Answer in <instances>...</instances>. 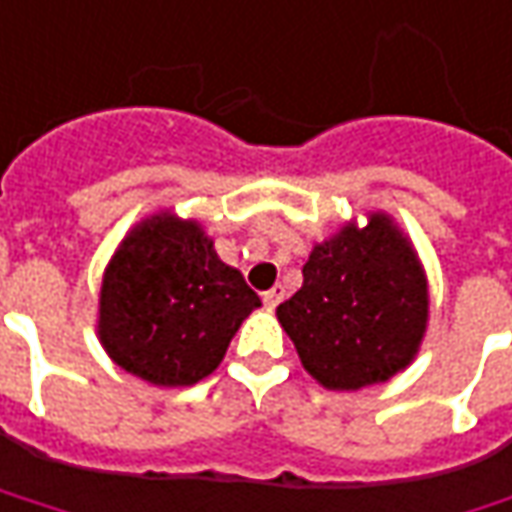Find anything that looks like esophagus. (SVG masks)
<instances>
[{
  "instance_id": "obj_1",
  "label": "esophagus",
  "mask_w": 512,
  "mask_h": 512,
  "mask_svg": "<svg viewBox=\"0 0 512 512\" xmlns=\"http://www.w3.org/2000/svg\"><path fill=\"white\" fill-rule=\"evenodd\" d=\"M283 297H286V289H283V286H274V289H269L263 294V303H266L269 309H274V306L283 303Z\"/></svg>"
}]
</instances>
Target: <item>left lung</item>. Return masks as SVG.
Wrapping results in <instances>:
<instances>
[{"label":"left lung","instance_id":"8db88e82","mask_svg":"<svg viewBox=\"0 0 512 512\" xmlns=\"http://www.w3.org/2000/svg\"><path fill=\"white\" fill-rule=\"evenodd\" d=\"M303 368L334 391L394 377L428 323V286L414 249L385 215L314 246L303 286L277 306Z\"/></svg>","mask_w":512,"mask_h":512}]
</instances>
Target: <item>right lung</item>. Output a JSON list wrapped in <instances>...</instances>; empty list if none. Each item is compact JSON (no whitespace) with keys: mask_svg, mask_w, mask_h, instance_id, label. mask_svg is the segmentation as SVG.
Returning <instances> with one entry per match:
<instances>
[{"mask_svg":"<svg viewBox=\"0 0 512 512\" xmlns=\"http://www.w3.org/2000/svg\"><path fill=\"white\" fill-rule=\"evenodd\" d=\"M260 297L198 223L152 218L121 243L101 283L98 334L115 365L152 385H195L221 365Z\"/></svg>","mask_w":512,"mask_h":512,"instance_id":"obj_1","label":"right lung"}]
</instances>
